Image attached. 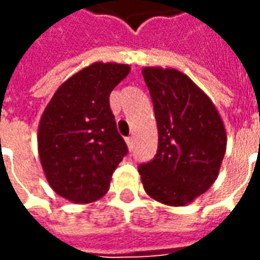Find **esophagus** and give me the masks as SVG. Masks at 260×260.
<instances>
[{"label": "esophagus", "mask_w": 260, "mask_h": 260, "mask_svg": "<svg viewBox=\"0 0 260 260\" xmlns=\"http://www.w3.org/2000/svg\"><path fill=\"white\" fill-rule=\"evenodd\" d=\"M126 144H127V147H128V150L132 151L134 147V141H133V137H127L126 139Z\"/></svg>", "instance_id": "34e87169"}]
</instances>
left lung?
Listing matches in <instances>:
<instances>
[{
    "mask_svg": "<svg viewBox=\"0 0 260 260\" xmlns=\"http://www.w3.org/2000/svg\"><path fill=\"white\" fill-rule=\"evenodd\" d=\"M143 76L154 105L158 150L139 167L153 200L184 207L215 182L226 150V132L208 94L185 73L146 66Z\"/></svg>",
    "mask_w": 260,
    "mask_h": 260,
    "instance_id": "obj_1",
    "label": "left lung"
}]
</instances>
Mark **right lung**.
Returning <instances> with one entry per match:
<instances>
[{"label": "right lung", "mask_w": 260, "mask_h": 260, "mask_svg": "<svg viewBox=\"0 0 260 260\" xmlns=\"http://www.w3.org/2000/svg\"><path fill=\"white\" fill-rule=\"evenodd\" d=\"M130 72L116 62H94L66 79L38 126V154L51 188L75 204L98 201L127 153L109 96Z\"/></svg>", "instance_id": "right-lung-1"}]
</instances>
